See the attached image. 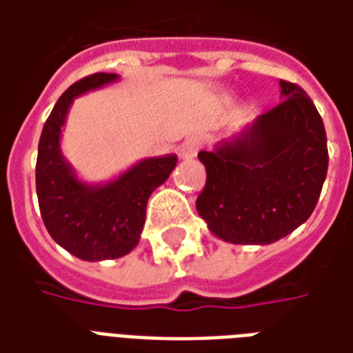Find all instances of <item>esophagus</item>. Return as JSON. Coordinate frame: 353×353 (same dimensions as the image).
Listing matches in <instances>:
<instances>
[{"mask_svg": "<svg viewBox=\"0 0 353 353\" xmlns=\"http://www.w3.org/2000/svg\"><path fill=\"white\" fill-rule=\"evenodd\" d=\"M200 147H202V139L199 136H189V138L185 139L183 143H181V149H179V153L183 159H194L196 153L200 151Z\"/></svg>", "mask_w": 353, "mask_h": 353, "instance_id": "esophagus-1", "label": "esophagus"}]
</instances>
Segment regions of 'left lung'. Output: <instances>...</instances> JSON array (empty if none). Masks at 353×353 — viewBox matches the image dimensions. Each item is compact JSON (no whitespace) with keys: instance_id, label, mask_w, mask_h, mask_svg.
<instances>
[{"instance_id":"1","label":"left lung","mask_w":353,"mask_h":353,"mask_svg":"<svg viewBox=\"0 0 353 353\" xmlns=\"http://www.w3.org/2000/svg\"><path fill=\"white\" fill-rule=\"evenodd\" d=\"M281 101L214 151H200L206 185L196 212L230 244H272L318 204L329 166L323 121L303 88L280 81Z\"/></svg>"}]
</instances>
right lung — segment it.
<instances>
[{"label":"right lung","mask_w":353,"mask_h":353,"mask_svg":"<svg viewBox=\"0 0 353 353\" xmlns=\"http://www.w3.org/2000/svg\"><path fill=\"white\" fill-rule=\"evenodd\" d=\"M115 79V73H92L73 83L45 121L37 149L35 189L43 223L54 242L83 261L117 259L138 245L147 200L177 164L174 154L145 159L101 187L81 183L73 176L60 153L68 109L75 96Z\"/></svg>","instance_id":"1"}]
</instances>
